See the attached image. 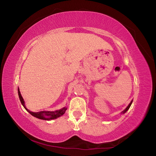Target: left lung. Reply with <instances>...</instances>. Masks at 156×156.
<instances>
[{
  "label": "left lung",
  "instance_id": "obj_1",
  "mask_svg": "<svg viewBox=\"0 0 156 156\" xmlns=\"http://www.w3.org/2000/svg\"><path fill=\"white\" fill-rule=\"evenodd\" d=\"M131 103H132V101H131V102H130V104H129V105H128V107H126V109H125V110H124V111H123V112H122V113H125V112H126V111H127V110H128V109H129V108H130V107H131Z\"/></svg>",
  "mask_w": 156,
  "mask_h": 156
}]
</instances>
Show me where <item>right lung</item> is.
I'll return each mask as SVG.
<instances>
[{
  "mask_svg": "<svg viewBox=\"0 0 156 156\" xmlns=\"http://www.w3.org/2000/svg\"><path fill=\"white\" fill-rule=\"evenodd\" d=\"M18 96H19V98L20 100V102H21V104L23 105V106L25 108V109L27 110L31 115H32L33 116H34V117L39 118V119L47 120L56 119V118H58V117H60V116H61L64 114V113H65V111L67 110V108L64 107V108H62V109L55 111V112H36V113L31 112L25 107L24 100H23V97L21 96L19 89H18Z\"/></svg>",
  "mask_w": 156,
  "mask_h": 156,
  "instance_id": "right-lung-1",
  "label": "right lung"
}]
</instances>
